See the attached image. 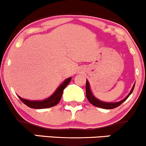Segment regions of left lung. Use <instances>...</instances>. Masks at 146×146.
<instances>
[{
  "mask_svg": "<svg viewBox=\"0 0 146 146\" xmlns=\"http://www.w3.org/2000/svg\"><path fill=\"white\" fill-rule=\"evenodd\" d=\"M134 88H135V84H134V86L132 87V90H131L130 92L129 93L128 95L126 96L125 99L121 100V101H119V102H116V103H106V102H103V101H100V100L96 99L94 95H93L90 90L89 82H88V80H87L86 86V96H87V99H88V101H89L93 105V106H96V107H99V108H104V109H114L115 108L118 107V106H120L122 103H123L124 101H125V100L129 97V96L132 94Z\"/></svg>",
  "mask_w": 146,
  "mask_h": 146,
  "instance_id": "left-lung-1",
  "label": "left lung"
}]
</instances>
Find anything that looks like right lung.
<instances>
[{
	"label": "right lung",
	"mask_w": 146,
	"mask_h": 146,
	"mask_svg": "<svg viewBox=\"0 0 146 146\" xmlns=\"http://www.w3.org/2000/svg\"><path fill=\"white\" fill-rule=\"evenodd\" d=\"M71 77L65 79L63 81V83L61 85H60V86L57 88L56 90L55 91V92L52 96H50L47 99L42 100V101H29V100L23 99V98H21L19 96H19V99H21V101L24 104H25L26 106L31 108L42 109L53 107V106H54L58 104L60 99H61L63 90H64L65 87L69 84V83L71 81Z\"/></svg>",
	"instance_id": "add662e5"
}]
</instances>
